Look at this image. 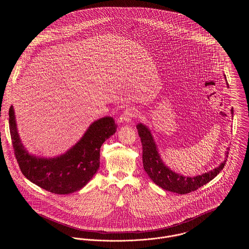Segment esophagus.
<instances>
[{
    "instance_id": "34e87169",
    "label": "esophagus",
    "mask_w": 249,
    "mask_h": 249,
    "mask_svg": "<svg viewBox=\"0 0 249 249\" xmlns=\"http://www.w3.org/2000/svg\"><path fill=\"white\" fill-rule=\"evenodd\" d=\"M135 111L131 108H127L121 115L120 117V121L126 122V123H130L131 120L135 118Z\"/></svg>"
}]
</instances>
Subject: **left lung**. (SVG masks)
I'll list each match as a JSON object with an SVG mask.
<instances>
[{
  "instance_id": "obj_1",
  "label": "left lung",
  "mask_w": 249,
  "mask_h": 249,
  "mask_svg": "<svg viewBox=\"0 0 249 249\" xmlns=\"http://www.w3.org/2000/svg\"><path fill=\"white\" fill-rule=\"evenodd\" d=\"M224 76L226 78V75ZM231 112L233 117L232 108ZM136 128L142 142L143 169L155 184L163 190L176 192L178 194L190 193L210 182L224 168L230 147L227 148L228 151L225 152V160L218 167L197 177H184L172 171L168 166L164 164L162 159L160 158V155L159 154L158 146L148 127L143 125L142 123H139Z\"/></svg>"
}]
</instances>
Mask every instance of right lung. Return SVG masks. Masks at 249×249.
<instances>
[{
    "label": "right lung",
    "instance_id": "right-lung-1",
    "mask_svg": "<svg viewBox=\"0 0 249 249\" xmlns=\"http://www.w3.org/2000/svg\"><path fill=\"white\" fill-rule=\"evenodd\" d=\"M9 129L17 161L24 177L55 194H70L81 190L100 167V150L117 130L111 117L95 120L82 138L64 154L43 158L30 154L20 140L13 107L9 109Z\"/></svg>",
    "mask_w": 249,
    "mask_h": 249
}]
</instances>
